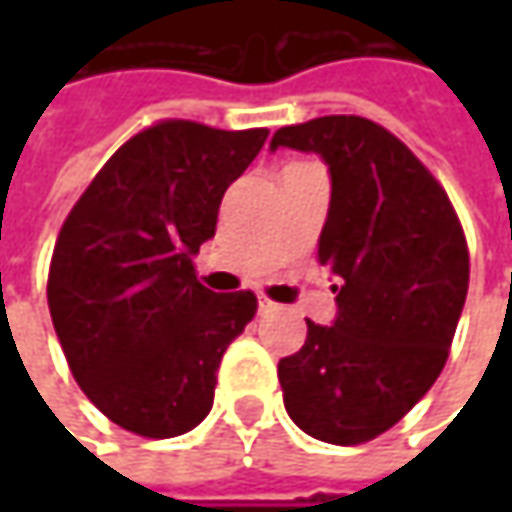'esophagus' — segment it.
I'll return each instance as SVG.
<instances>
[{
	"label": "esophagus",
	"instance_id": "obj_1",
	"mask_svg": "<svg viewBox=\"0 0 512 512\" xmlns=\"http://www.w3.org/2000/svg\"><path fill=\"white\" fill-rule=\"evenodd\" d=\"M270 310H276V305L267 296H259V313H270Z\"/></svg>",
	"mask_w": 512,
	"mask_h": 512
}]
</instances>
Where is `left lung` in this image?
<instances>
[{
	"instance_id": "8db88e82",
	"label": "left lung",
	"mask_w": 512,
	"mask_h": 512,
	"mask_svg": "<svg viewBox=\"0 0 512 512\" xmlns=\"http://www.w3.org/2000/svg\"><path fill=\"white\" fill-rule=\"evenodd\" d=\"M319 153L330 207L319 265L336 276V319H307L279 362L287 416L307 436L362 444L439 379L462 316L470 259L459 216L430 170L382 125L322 116L279 128L270 150Z\"/></svg>"
}]
</instances>
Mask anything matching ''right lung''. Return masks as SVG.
I'll return each mask as SVG.
<instances>
[{
  "label": "right lung",
  "instance_id": "right-lung-1",
  "mask_svg": "<svg viewBox=\"0 0 512 512\" xmlns=\"http://www.w3.org/2000/svg\"><path fill=\"white\" fill-rule=\"evenodd\" d=\"M265 139V128L159 122L110 156L59 230L56 336L85 396L136 436L170 439L205 419L227 344L256 313L250 290H207L193 256Z\"/></svg>",
  "mask_w": 512,
  "mask_h": 512
}]
</instances>
